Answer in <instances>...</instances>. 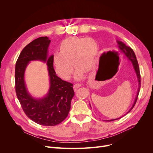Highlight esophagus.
I'll return each mask as SVG.
<instances>
[{
  "label": "esophagus",
  "mask_w": 153,
  "mask_h": 153,
  "mask_svg": "<svg viewBox=\"0 0 153 153\" xmlns=\"http://www.w3.org/2000/svg\"><path fill=\"white\" fill-rule=\"evenodd\" d=\"M82 85L81 84H75L74 85V89H77V88H79V87H81Z\"/></svg>",
  "instance_id": "1"
}]
</instances>
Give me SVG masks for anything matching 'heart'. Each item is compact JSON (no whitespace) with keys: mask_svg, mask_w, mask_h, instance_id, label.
Returning a JSON list of instances; mask_svg holds the SVG:
<instances>
[{"mask_svg":"<svg viewBox=\"0 0 153 153\" xmlns=\"http://www.w3.org/2000/svg\"><path fill=\"white\" fill-rule=\"evenodd\" d=\"M99 50L97 42L92 38L72 37L64 39L60 45V52L53 55L56 74L64 79H69L74 64L77 68L74 78L82 79L85 71H91L95 67L98 60Z\"/></svg>","mask_w":153,"mask_h":153,"instance_id":"obj_1","label":"heart"}]
</instances>
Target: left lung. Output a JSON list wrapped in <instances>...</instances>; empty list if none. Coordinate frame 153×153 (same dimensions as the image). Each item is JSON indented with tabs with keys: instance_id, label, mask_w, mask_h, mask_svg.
<instances>
[{
	"instance_id": "8db88e82",
	"label": "left lung",
	"mask_w": 153,
	"mask_h": 153,
	"mask_svg": "<svg viewBox=\"0 0 153 153\" xmlns=\"http://www.w3.org/2000/svg\"><path fill=\"white\" fill-rule=\"evenodd\" d=\"M117 48L118 50L119 51V52L121 53L122 54H123L125 57L128 58V61H130L132 64L133 68L134 69V71L136 73V77H137V79H138V91H137V94H136V96L135 97V100L133 104L132 107H131V108L128 110V111L126 114H127L133 109V108L134 107L135 103L137 101L138 99V94L140 92V87H141V76H140V68H139V65L138 63V61L136 59V55L133 51V50L131 49V48L129 46H126L123 42L119 41V40H117ZM91 106V105H90ZM126 114H125L124 115H123L122 117L116 118V119H111V120H105V121H114V120H118L120 118H121L122 117H123V116H125Z\"/></svg>"
}]
</instances>
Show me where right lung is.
Returning a JSON list of instances; mask_svg holds the SVG:
<instances>
[{"label":"right lung","mask_w":153,"mask_h":153,"mask_svg":"<svg viewBox=\"0 0 153 153\" xmlns=\"http://www.w3.org/2000/svg\"><path fill=\"white\" fill-rule=\"evenodd\" d=\"M51 40L47 36L38 38L23 48L16 62L15 91L22 107L27 117L43 126H55L65 119L74 95L73 84L58 77L53 68V54L48 56ZM47 63L50 88L42 98H35L29 92L25 81V72L30 61Z\"/></svg>","instance_id":"1"}]
</instances>
